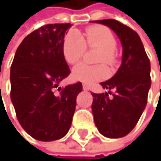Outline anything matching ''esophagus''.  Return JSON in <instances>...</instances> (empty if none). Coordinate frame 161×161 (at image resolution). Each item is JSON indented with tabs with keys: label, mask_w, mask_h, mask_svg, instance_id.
I'll list each match as a JSON object with an SVG mask.
<instances>
[{
	"label": "esophagus",
	"mask_w": 161,
	"mask_h": 161,
	"mask_svg": "<svg viewBox=\"0 0 161 161\" xmlns=\"http://www.w3.org/2000/svg\"><path fill=\"white\" fill-rule=\"evenodd\" d=\"M82 89H84L85 91H89L90 90V86L86 85V84H82Z\"/></svg>",
	"instance_id": "esophagus-1"
}]
</instances>
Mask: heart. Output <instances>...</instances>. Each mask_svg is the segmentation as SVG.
Listing matches in <instances>:
<instances>
[{
	"label": "heart",
	"mask_w": 161,
	"mask_h": 161,
	"mask_svg": "<svg viewBox=\"0 0 161 161\" xmlns=\"http://www.w3.org/2000/svg\"><path fill=\"white\" fill-rule=\"evenodd\" d=\"M87 47L99 48L100 52L97 57V62L102 64L90 65L80 63L74 69L72 79L84 84H93L106 79L109 75V69L103 63L110 66L117 62L116 47L117 41L114 34L104 26H91L86 29L85 38L76 31H70L64 37L62 43V54L67 63L75 64L85 55Z\"/></svg>",
	"instance_id": "1"
}]
</instances>
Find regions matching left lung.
I'll return each instance as SVG.
<instances>
[{"label": "left lung", "instance_id": "8db88e82", "mask_svg": "<svg viewBox=\"0 0 161 161\" xmlns=\"http://www.w3.org/2000/svg\"><path fill=\"white\" fill-rule=\"evenodd\" d=\"M94 22L112 29L123 47L122 64L118 71L112 79L101 82L109 92L92 94V111L100 133L108 138H120L132 131L145 109L151 86L150 61L140 37L133 29L114 19Z\"/></svg>", "mask_w": 161, "mask_h": 161}]
</instances>
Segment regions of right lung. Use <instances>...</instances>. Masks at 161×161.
<instances>
[{
    "label": "right lung",
    "instance_id": "add662e5",
    "mask_svg": "<svg viewBox=\"0 0 161 161\" xmlns=\"http://www.w3.org/2000/svg\"><path fill=\"white\" fill-rule=\"evenodd\" d=\"M71 25L47 24L26 36L11 65V100L21 126L40 141L60 139L68 132L81 82L60 87L70 74L62 54Z\"/></svg>",
    "mask_w": 161,
    "mask_h": 161
}]
</instances>
